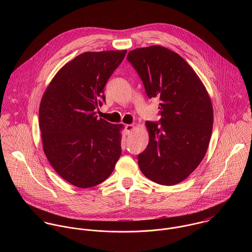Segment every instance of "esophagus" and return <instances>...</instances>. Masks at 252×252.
I'll return each mask as SVG.
<instances>
[{"instance_id":"1","label":"esophagus","mask_w":252,"mask_h":252,"mask_svg":"<svg viewBox=\"0 0 252 252\" xmlns=\"http://www.w3.org/2000/svg\"><path fill=\"white\" fill-rule=\"evenodd\" d=\"M134 125L133 124H127L125 126V132H126V135H130V133L134 130Z\"/></svg>"}]
</instances>
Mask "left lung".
<instances>
[{
    "instance_id": "obj_1",
    "label": "left lung",
    "mask_w": 252,
    "mask_h": 252,
    "mask_svg": "<svg viewBox=\"0 0 252 252\" xmlns=\"http://www.w3.org/2000/svg\"><path fill=\"white\" fill-rule=\"evenodd\" d=\"M127 59L147 96L161 101L160 125L145 122L149 142L138 156L139 167L158 184H178L207 153L214 124L211 97L192 67L173 50L150 45L131 50Z\"/></svg>"
}]
</instances>
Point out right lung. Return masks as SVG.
Here are the masks:
<instances>
[{
    "label": "right lung",
    "instance_id": "1",
    "mask_svg": "<svg viewBox=\"0 0 252 252\" xmlns=\"http://www.w3.org/2000/svg\"><path fill=\"white\" fill-rule=\"evenodd\" d=\"M127 50L84 52L65 64L45 89L38 109L43 152L55 172L80 188L96 186L121 155L122 124L97 118L104 87Z\"/></svg>",
    "mask_w": 252,
    "mask_h": 252
}]
</instances>
